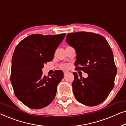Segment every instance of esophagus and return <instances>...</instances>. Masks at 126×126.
<instances>
[{
    "instance_id": "1",
    "label": "esophagus",
    "mask_w": 126,
    "mask_h": 126,
    "mask_svg": "<svg viewBox=\"0 0 126 126\" xmlns=\"http://www.w3.org/2000/svg\"><path fill=\"white\" fill-rule=\"evenodd\" d=\"M68 71H64V75H65V74H67V73H68Z\"/></svg>"
}]
</instances>
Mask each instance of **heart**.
<instances>
[{"label": "heart", "instance_id": "heart-1", "mask_svg": "<svg viewBox=\"0 0 126 126\" xmlns=\"http://www.w3.org/2000/svg\"><path fill=\"white\" fill-rule=\"evenodd\" d=\"M63 67L64 68H66L67 67V65H63Z\"/></svg>", "mask_w": 126, "mask_h": 126}]
</instances>
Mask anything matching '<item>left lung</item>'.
Segmentation results:
<instances>
[{"instance_id":"left-lung-1","label":"left lung","mask_w":126,"mask_h":126,"mask_svg":"<svg viewBox=\"0 0 126 126\" xmlns=\"http://www.w3.org/2000/svg\"><path fill=\"white\" fill-rule=\"evenodd\" d=\"M67 43L75 49L76 70L88 75L87 78L74 72L72 86L76 99L88 106L102 103L114 86L117 69L110 46L102 35L88 32L67 35Z\"/></svg>"}]
</instances>
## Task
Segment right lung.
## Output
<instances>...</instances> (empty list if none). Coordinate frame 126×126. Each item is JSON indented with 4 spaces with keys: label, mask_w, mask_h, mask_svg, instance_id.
Masks as SVG:
<instances>
[{
    "label": "right lung",
    "mask_w": 126,
    "mask_h": 126,
    "mask_svg": "<svg viewBox=\"0 0 126 126\" xmlns=\"http://www.w3.org/2000/svg\"><path fill=\"white\" fill-rule=\"evenodd\" d=\"M65 35L33 34L16 47L12 59L11 81L15 96L28 107L42 109L55 97L63 72L56 71L47 77L42 75V70L45 64L52 61Z\"/></svg>",
    "instance_id": "1"
}]
</instances>
